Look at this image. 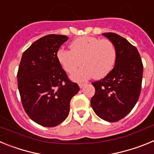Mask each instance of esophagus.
<instances>
[{
	"mask_svg": "<svg viewBox=\"0 0 154 154\" xmlns=\"http://www.w3.org/2000/svg\"><path fill=\"white\" fill-rule=\"evenodd\" d=\"M79 85L80 88H82L84 85H85V83H79Z\"/></svg>",
	"mask_w": 154,
	"mask_h": 154,
	"instance_id": "34e87169",
	"label": "esophagus"
}]
</instances>
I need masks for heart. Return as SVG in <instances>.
I'll use <instances>...</instances> for the list:
<instances>
[{
    "label": "heart",
    "mask_w": 154,
    "mask_h": 154,
    "mask_svg": "<svg viewBox=\"0 0 154 154\" xmlns=\"http://www.w3.org/2000/svg\"><path fill=\"white\" fill-rule=\"evenodd\" d=\"M71 50L60 48L57 58L64 70L72 73L74 81L82 82L94 76L102 79L112 71L116 60V49L111 41L92 36H82L71 43ZM82 61H81V60Z\"/></svg>",
    "instance_id": "1"
}]
</instances>
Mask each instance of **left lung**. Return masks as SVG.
<instances>
[{"label": "left lung", "mask_w": 154, "mask_h": 154, "mask_svg": "<svg viewBox=\"0 0 154 154\" xmlns=\"http://www.w3.org/2000/svg\"><path fill=\"white\" fill-rule=\"evenodd\" d=\"M117 52L115 65L103 79L92 82L96 92L91 106L101 119L117 122L135 106L141 92L143 65L135 46L116 33H103Z\"/></svg>", "instance_id": "obj_1"}]
</instances>
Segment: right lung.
Here are the masks:
<instances>
[{
	"label": "right lung",
	"mask_w": 154,
	"mask_h": 154,
	"mask_svg": "<svg viewBox=\"0 0 154 154\" xmlns=\"http://www.w3.org/2000/svg\"><path fill=\"white\" fill-rule=\"evenodd\" d=\"M68 38L61 35L42 37L23 53L19 65L17 86L24 111L45 127L58 126L67 118L71 99L79 91L57 58Z\"/></svg>",
	"instance_id": "add662e5"
}]
</instances>
